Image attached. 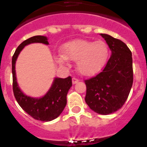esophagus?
I'll return each instance as SVG.
<instances>
[{"mask_svg":"<svg viewBox=\"0 0 147 147\" xmlns=\"http://www.w3.org/2000/svg\"><path fill=\"white\" fill-rule=\"evenodd\" d=\"M78 82H79V80H78L77 78H75V77H73L72 78V82H73V84H76V83H77Z\"/></svg>","mask_w":147,"mask_h":147,"instance_id":"34e87169","label":"esophagus"}]
</instances>
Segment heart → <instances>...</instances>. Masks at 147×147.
I'll return each instance as SVG.
<instances>
[{"instance_id": "b5f03b06", "label": "heart", "mask_w": 147, "mask_h": 147, "mask_svg": "<svg viewBox=\"0 0 147 147\" xmlns=\"http://www.w3.org/2000/svg\"><path fill=\"white\" fill-rule=\"evenodd\" d=\"M57 58L59 64L67 65V59L76 61V68L82 75L90 76L98 72L105 64L109 54L107 44L102 40L96 42L77 40L67 42Z\"/></svg>"}]
</instances>
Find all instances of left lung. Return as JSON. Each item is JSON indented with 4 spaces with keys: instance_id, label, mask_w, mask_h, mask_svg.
<instances>
[{
    "instance_id": "left-lung-1",
    "label": "left lung",
    "mask_w": 147,
    "mask_h": 147,
    "mask_svg": "<svg viewBox=\"0 0 147 147\" xmlns=\"http://www.w3.org/2000/svg\"><path fill=\"white\" fill-rule=\"evenodd\" d=\"M112 54L101 72L85 80V102L94 112L108 115L125 103L133 83L132 53L127 45L110 35L101 34Z\"/></svg>"
}]
</instances>
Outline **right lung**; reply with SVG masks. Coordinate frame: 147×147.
Listing matches in <instances>:
<instances>
[{
	"label": "right lung",
	"mask_w": 147,
	"mask_h": 147,
	"mask_svg": "<svg viewBox=\"0 0 147 147\" xmlns=\"http://www.w3.org/2000/svg\"><path fill=\"white\" fill-rule=\"evenodd\" d=\"M34 42L49 44L47 37L38 35L27 39L17 48L11 59L13 93L22 109L33 119L41 121H50L57 118L66 106L67 94L72 86V79L71 76L65 79L55 78L51 88L42 98H34L26 96L20 90L17 82L15 62L22 49L26 45Z\"/></svg>",
	"instance_id": "right-lung-1"
}]
</instances>
